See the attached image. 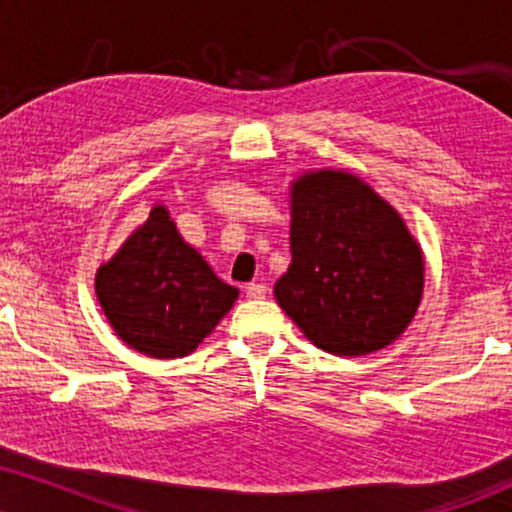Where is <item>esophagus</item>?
Masks as SVG:
<instances>
[{
    "mask_svg": "<svg viewBox=\"0 0 512 512\" xmlns=\"http://www.w3.org/2000/svg\"><path fill=\"white\" fill-rule=\"evenodd\" d=\"M244 292L249 299H263V296L268 294V287L263 285V282H251V285L244 287Z\"/></svg>",
    "mask_w": 512,
    "mask_h": 512,
    "instance_id": "1",
    "label": "esophagus"
}]
</instances>
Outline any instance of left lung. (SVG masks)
Returning <instances> with one entry per match:
<instances>
[{
	"mask_svg": "<svg viewBox=\"0 0 512 512\" xmlns=\"http://www.w3.org/2000/svg\"><path fill=\"white\" fill-rule=\"evenodd\" d=\"M292 263L275 299L308 342L365 356L410 325L425 287L422 249L399 213L346 170H308L292 182Z\"/></svg>",
	"mask_w": 512,
	"mask_h": 512,
	"instance_id": "1",
	"label": "left lung"
}]
</instances>
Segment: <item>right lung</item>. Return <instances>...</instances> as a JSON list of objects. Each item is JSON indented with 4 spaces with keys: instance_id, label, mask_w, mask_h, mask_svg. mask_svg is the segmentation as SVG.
<instances>
[{
    "instance_id": "1",
    "label": "right lung",
    "mask_w": 512,
    "mask_h": 512,
    "mask_svg": "<svg viewBox=\"0 0 512 512\" xmlns=\"http://www.w3.org/2000/svg\"><path fill=\"white\" fill-rule=\"evenodd\" d=\"M94 289L113 332L151 358H182L213 332L239 296L180 237L166 206L99 266Z\"/></svg>"
}]
</instances>
